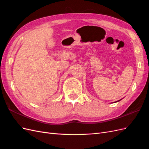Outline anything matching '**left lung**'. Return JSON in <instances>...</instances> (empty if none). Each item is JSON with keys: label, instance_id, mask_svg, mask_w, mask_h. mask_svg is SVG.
Masks as SVG:
<instances>
[{"label": "left lung", "instance_id": "left-lung-1", "mask_svg": "<svg viewBox=\"0 0 149 149\" xmlns=\"http://www.w3.org/2000/svg\"><path fill=\"white\" fill-rule=\"evenodd\" d=\"M120 100H119V101H116V102H118V101H120Z\"/></svg>", "mask_w": 149, "mask_h": 149}]
</instances>
